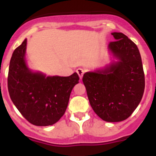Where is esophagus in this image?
<instances>
[{"mask_svg":"<svg viewBox=\"0 0 156 156\" xmlns=\"http://www.w3.org/2000/svg\"><path fill=\"white\" fill-rule=\"evenodd\" d=\"M76 73H78V75H79L80 78V79H82L83 76V74H84L85 71H84V69H81V68H79L76 69Z\"/></svg>","mask_w":156,"mask_h":156,"instance_id":"1","label":"esophagus"}]
</instances>
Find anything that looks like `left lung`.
<instances>
[{
  "label": "left lung",
  "instance_id": "obj_1",
  "mask_svg": "<svg viewBox=\"0 0 156 156\" xmlns=\"http://www.w3.org/2000/svg\"><path fill=\"white\" fill-rule=\"evenodd\" d=\"M108 50L119 61L85 73L83 82L92 108L106 122L125 120L136 109L144 90V73L137 45L122 33H112Z\"/></svg>",
  "mask_w": 156,
  "mask_h": 156
}]
</instances>
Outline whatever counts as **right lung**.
Returning a JSON list of instances; mask_svg holds the SVG:
<instances>
[{"mask_svg":"<svg viewBox=\"0 0 156 156\" xmlns=\"http://www.w3.org/2000/svg\"><path fill=\"white\" fill-rule=\"evenodd\" d=\"M27 39L12 54L8 88L13 104L27 121L35 126H50L64 115L73 87L79 83L76 73L69 76H46L27 67Z\"/></svg>","mask_w":156,"mask_h":156,"instance_id":"right-lung-1","label":"right lung"}]
</instances>
